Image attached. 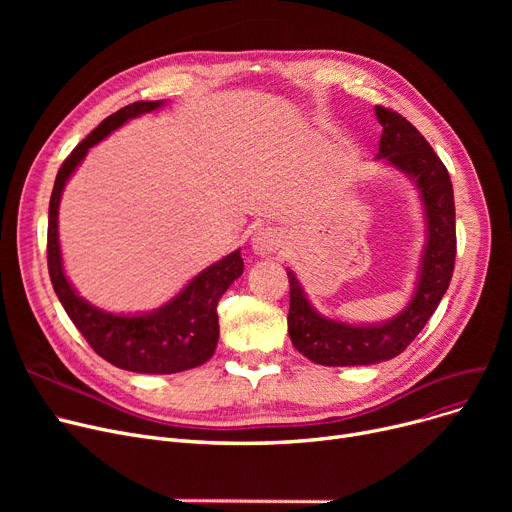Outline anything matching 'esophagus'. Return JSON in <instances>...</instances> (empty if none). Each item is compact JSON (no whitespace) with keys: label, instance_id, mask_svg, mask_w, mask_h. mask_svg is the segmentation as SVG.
Listing matches in <instances>:
<instances>
[{"label":"esophagus","instance_id":"esophagus-1","mask_svg":"<svg viewBox=\"0 0 512 512\" xmlns=\"http://www.w3.org/2000/svg\"><path fill=\"white\" fill-rule=\"evenodd\" d=\"M284 242H286V234L280 228L265 226V228L255 230V234L251 238V247L257 255L270 257L284 247Z\"/></svg>","mask_w":512,"mask_h":512}]
</instances>
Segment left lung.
<instances>
[{
  "instance_id": "obj_1",
  "label": "left lung",
  "mask_w": 512,
  "mask_h": 512,
  "mask_svg": "<svg viewBox=\"0 0 512 512\" xmlns=\"http://www.w3.org/2000/svg\"><path fill=\"white\" fill-rule=\"evenodd\" d=\"M375 116L384 128L378 159L413 180L423 205L425 247L417 282L409 305L398 315L382 324L355 326L315 311L297 276L286 270L288 334L294 348L317 365H373L400 355L438 309L454 270V193L446 166L407 118L382 105H375Z\"/></svg>"
}]
</instances>
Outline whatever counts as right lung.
Masks as SVG:
<instances>
[{"label":"right lung","mask_w":512,"mask_h":512,"mask_svg":"<svg viewBox=\"0 0 512 512\" xmlns=\"http://www.w3.org/2000/svg\"><path fill=\"white\" fill-rule=\"evenodd\" d=\"M161 105L164 101H137L107 116L66 157L49 199L47 265L53 290L72 324L85 336L93 351L107 363L134 373H178L209 361L220 338L218 311H215L218 301L245 270L240 251L236 249L197 274L166 305L134 315L107 313L78 297V292L68 282L58 236V209L68 178L80 166L89 149L103 141L107 134Z\"/></svg>","instance_id":"right-lung-1"}]
</instances>
